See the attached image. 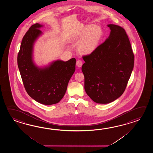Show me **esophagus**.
<instances>
[{
    "label": "esophagus",
    "mask_w": 153,
    "mask_h": 153,
    "mask_svg": "<svg viewBox=\"0 0 153 153\" xmlns=\"http://www.w3.org/2000/svg\"><path fill=\"white\" fill-rule=\"evenodd\" d=\"M76 65L78 66V67H81L82 65V62L81 61V60L79 59L76 63Z\"/></svg>",
    "instance_id": "obj_1"
}]
</instances>
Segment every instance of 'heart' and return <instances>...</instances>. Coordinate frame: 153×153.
Here are the masks:
<instances>
[{
    "label": "heart",
    "mask_w": 153,
    "mask_h": 153,
    "mask_svg": "<svg viewBox=\"0 0 153 153\" xmlns=\"http://www.w3.org/2000/svg\"><path fill=\"white\" fill-rule=\"evenodd\" d=\"M103 36V32L98 26L88 25L78 33L76 39L80 40L78 51L82 54H90L97 48Z\"/></svg>",
    "instance_id": "heart-1"
}]
</instances>
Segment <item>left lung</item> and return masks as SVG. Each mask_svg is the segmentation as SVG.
<instances>
[{
  "label": "left lung",
  "mask_w": 153,
  "mask_h": 153,
  "mask_svg": "<svg viewBox=\"0 0 153 153\" xmlns=\"http://www.w3.org/2000/svg\"><path fill=\"white\" fill-rule=\"evenodd\" d=\"M109 37L94 52L82 57L85 90L94 102L107 104L120 97L134 65V54L125 29L108 25Z\"/></svg>",
  "instance_id": "left-lung-1"
}]
</instances>
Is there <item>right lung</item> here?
Returning <instances> with one entry per match:
<instances>
[{"instance_id": "obj_1", "label": "right lung", "mask_w": 153, "mask_h": 153, "mask_svg": "<svg viewBox=\"0 0 153 153\" xmlns=\"http://www.w3.org/2000/svg\"><path fill=\"white\" fill-rule=\"evenodd\" d=\"M43 25L31 26L23 36L17 56V65L27 94L40 103L51 105L62 100L75 70L76 59L57 60L45 67H39L33 59V46L42 34Z\"/></svg>"}]
</instances>
